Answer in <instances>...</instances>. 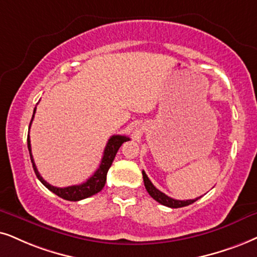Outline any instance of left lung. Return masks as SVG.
Wrapping results in <instances>:
<instances>
[{
  "label": "left lung",
  "instance_id": "left-lung-1",
  "mask_svg": "<svg viewBox=\"0 0 257 257\" xmlns=\"http://www.w3.org/2000/svg\"><path fill=\"white\" fill-rule=\"evenodd\" d=\"M142 175H144V183L146 186V190L149 193L153 199H155L158 203L162 204V205L168 206V207H173V209H178V207H184L190 205V204L194 203V201L199 199V198H196V199H188V200H177L173 199V198L166 196L165 193H162L161 191H159L154 185L152 184V181L149 180V178L147 177V174L145 173V171H142Z\"/></svg>",
  "mask_w": 257,
  "mask_h": 257
}]
</instances>
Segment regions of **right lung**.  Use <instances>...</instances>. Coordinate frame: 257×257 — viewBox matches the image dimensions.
Masks as SVG:
<instances>
[{
    "mask_svg": "<svg viewBox=\"0 0 257 257\" xmlns=\"http://www.w3.org/2000/svg\"><path fill=\"white\" fill-rule=\"evenodd\" d=\"M35 109L33 111V116H32L31 123H29V128H31L32 121L34 118V113H35ZM128 136H123V135H112L111 138L109 139L108 144L105 146L104 153H103V158L102 161H100V165L95 173H93L91 177L87 179L85 183L80 184V185H73V186H67V187H56L52 186L51 184H48L44 178L41 177L40 173L38 172V168L34 164V159L33 155H32V148H31V139H29V134L27 136V146H28V151H29V155H31V161L32 165H33V170L37 174L38 179L41 181L42 184L46 186L48 190L52 191L54 194H57L58 197L63 198L65 200H70V201H78L85 199L87 197L93 196V194L98 193L99 191H102V188L104 187L105 181H106V174H108V171L110 166H111L113 159L116 157V153L119 149V147L123 145V142L129 141Z\"/></svg>",
    "mask_w": 257,
    "mask_h": 257,
    "instance_id": "1",
    "label": "right lung"
}]
</instances>
